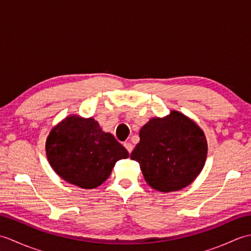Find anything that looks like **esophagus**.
Segmentation results:
<instances>
[{"mask_svg":"<svg viewBox=\"0 0 251 251\" xmlns=\"http://www.w3.org/2000/svg\"><path fill=\"white\" fill-rule=\"evenodd\" d=\"M124 147L126 148V150H127V151H128L129 153H131V151H132V149H134V146H132L130 142H125V143H124Z\"/></svg>","mask_w":251,"mask_h":251,"instance_id":"34e87169","label":"esophagus"}]
</instances>
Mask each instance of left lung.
Listing matches in <instances>:
<instances>
[{
    "instance_id": "left-lung-1",
    "label": "left lung",
    "mask_w": 251,
    "mask_h": 251,
    "mask_svg": "<svg viewBox=\"0 0 251 251\" xmlns=\"http://www.w3.org/2000/svg\"><path fill=\"white\" fill-rule=\"evenodd\" d=\"M130 158L140 165L147 183L159 192H175L191 184L204 167L207 140L194 121L178 111L153 117L139 132Z\"/></svg>"
}]
</instances>
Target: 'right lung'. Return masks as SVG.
Listing matches in <instances>:
<instances>
[{
  "instance_id": "right-lung-1",
  "label": "right lung",
  "mask_w": 251,
  "mask_h": 251,
  "mask_svg": "<svg viewBox=\"0 0 251 251\" xmlns=\"http://www.w3.org/2000/svg\"><path fill=\"white\" fill-rule=\"evenodd\" d=\"M46 155L55 173L82 189H95L109 178L117 161L128 151L93 117L70 115L46 139Z\"/></svg>"
}]
</instances>
